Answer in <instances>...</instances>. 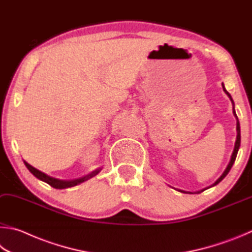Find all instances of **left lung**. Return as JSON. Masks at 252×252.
<instances>
[{"label":"left lung","instance_id":"8db88e82","mask_svg":"<svg viewBox=\"0 0 252 252\" xmlns=\"http://www.w3.org/2000/svg\"><path fill=\"white\" fill-rule=\"evenodd\" d=\"M222 85V88H223V92L226 93L227 94V96L229 97V99L231 100V103H232V113H233V116L236 117V119H237V127H236V129H237V137H236V143H235V147H233V152H232V154H231V157H230V160H229V164L227 165V167H226V169H224V171L222 173V175L220 176V177L216 180V182L211 185V186H209V187H207V188H204V189H201V190H198V191H196L195 193H200V192H202L204 190H206V189H208V188H210V187H214V186H216V185H218L220 182H221V180L226 177V176L228 175V173L229 171H230V169H231V167H232V165L235 164V160H236V157H237V154H238V151H239V148H240V142H241V135H240V124H239V121H238V117H237V114H236V110H235V103H233V99H232V97H231V95L229 94V93L227 92V90L226 88H224V85H223V83L221 84ZM178 191H180V192H184V193H193V192H190V191H185V190H182V189H177Z\"/></svg>","mask_w":252,"mask_h":252}]
</instances>
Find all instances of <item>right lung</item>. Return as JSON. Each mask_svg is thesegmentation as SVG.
<instances>
[{
  "mask_svg": "<svg viewBox=\"0 0 252 252\" xmlns=\"http://www.w3.org/2000/svg\"><path fill=\"white\" fill-rule=\"evenodd\" d=\"M24 164H25L26 167H28V169L31 171V173H32L37 179L42 180V182L48 184V185H50V186H52L53 188H56V189H65V188L77 186V185L82 184L84 182H86V180L93 178V177H94V176H96L101 170V167H99V168L93 170L92 173H90L88 175L83 176V177H79V178H76V179L63 180V179L51 177V176L46 175L45 173H42L41 170L34 168L33 166H31L29 162H26L25 160H24Z\"/></svg>",
  "mask_w": 252,
  "mask_h": 252,
  "instance_id": "obj_1",
  "label": "right lung"
}]
</instances>
